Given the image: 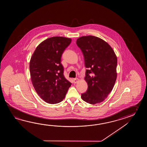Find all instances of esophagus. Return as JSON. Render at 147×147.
Listing matches in <instances>:
<instances>
[{"label": "esophagus", "instance_id": "34e87169", "mask_svg": "<svg viewBox=\"0 0 147 147\" xmlns=\"http://www.w3.org/2000/svg\"><path fill=\"white\" fill-rule=\"evenodd\" d=\"M78 81H79V79H78V78H75V79H74V82L75 84H76L77 82H78Z\"/></svg>", "mask_w": 147, "mask_h": 147}]
</instances>
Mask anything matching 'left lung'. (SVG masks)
Instances as JSON below:
<instances>
[{
	"mask_svg": "<svg viewBox=\"0 0 147 147\" xmlns=\"http://www.w3.org/2000/svg\"><path fill=\"white\" fill-rule=\"evenodd\" d=\"M76 44L83 53L88 69L84 78L88 89L81 94V98L92 105L101 102L112 91L116 82V54L107 42L93 36L79 38Z\"/></svg>",
	"mask_w": 147,
	"mask_h": 147,
	"instance_id": "8db88e82",
	"label": "left lung"
}]
</instances>
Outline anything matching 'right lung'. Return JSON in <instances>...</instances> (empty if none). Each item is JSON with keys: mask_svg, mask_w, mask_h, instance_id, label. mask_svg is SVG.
<instances>
[{"mask_svg": "<svg viewBox=\"0 0 147 147\" xmlns=\"http://www.w3.org/2000/svg\"><path fill=\"white\" fill-rule=\"evenodd\" d=\"M71 42L63 37L49 38L39 44L29 63L32 84L38 94L50 104L59 103L71 86L63 76L61 58Z\"/></svg>", "mask_w": 147, "mask_h": 147, "instance_id": "obj_1", "label": "right lung"}]
</instances>
